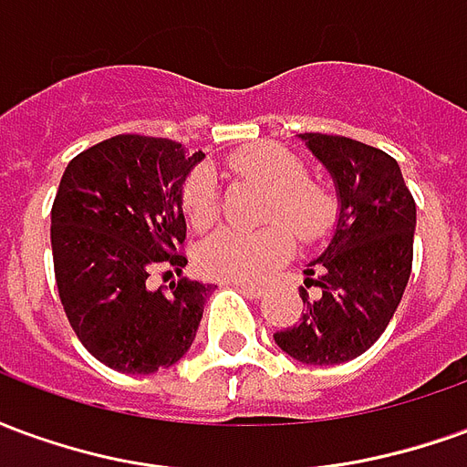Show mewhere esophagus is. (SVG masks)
I'll use <instances>...</instances> for the list:
<instances>
[{
	"mask_svg": "<svg viewBox=\"0 0 467 467\" xmlns=\"http://www.w3.org/2000/svg\"><path fill=\"white\" fill-rule=\"evenodd\" d=\"M233 285L237 287V290H243L247 297H254V300L265 295V287H260V285H253V283H233Z\"/></svg>",
	"mask_w": 467,
	"mask_h": 467,
	"instance_id": "34e87169",
	"label": "esophagus"
}]
</instances>
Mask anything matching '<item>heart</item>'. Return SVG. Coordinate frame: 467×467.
<instances>
[{
    "instance_id": "1",
    "label": "heart",
    "mask_w": 467,
    "mask_h": 467,
    "mask_svg": "<svg viewBox=\"0 0 467 467\" xmlns=\"http://www.w3.org/2000/svg\"><path fill=\"white\" fill-rule=\"evenodd\" d=\"M224 167L250 182L270 190L263 230L223 227L197 250V265L207 277L257 283L290 260L295 240L317 243L330 233L340 214V202L327 184L307 177V162L277 142H254L240 147L224 160ZM220 213V192L207 170H194L182 184V214L192 230H207ZM288 227L285 228L284 224Z\"/></svg>"
}]
</instances>
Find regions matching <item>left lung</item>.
I'll return each mask as SVG.
<instances>
[{"label":"left lung","instance_id":"1","mask_svg":"<svg viewBox=\"0 0 467 467\" xmlns=\"http://www.w3.org/2000/svg\"><path fill=\"white\" fill-rule=\"evenodd\" d=\"M330 170L340 217L327 250L305 270L303 315L275 343L307 365H340L368 350L392 320L412 270L415 200L398 162L340 134H300ZM317 296L306 293L312 285Z\"/></svg>","mask_w":467,"mask_h":467}]
</instances>
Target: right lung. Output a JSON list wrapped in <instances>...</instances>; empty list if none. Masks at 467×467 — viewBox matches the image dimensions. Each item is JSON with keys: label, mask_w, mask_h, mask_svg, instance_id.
Here are the masks:
<instances>
[{"label": "right lung", "mask_w": 467, "mask_h": 467, "mask_svg": "<svg viewBox=\"0 0 467 467\" xmlns=\"http://www.w3.org/2000/svg\"><path fill=\"white\" fill-rule=\"evenodd\" d=\"M202 157L164 137L117 134L62 174L52 204L57 290L79 343L112 370L150 375L192 345L213 287L177 280L150 290L147 277L187 265L182 182Z\"/></svg>", "instance_id": "add662e5"}]
</instances>
